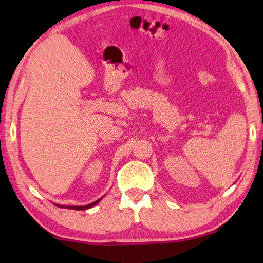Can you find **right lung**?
Returning a JSON list of instances; mask_svg holds the SVG:
<instances>
[{"label": "right lung", "instance_id": "obj_1", "mask_svg": "<svg viewBox=\"0 0 263 263\" xmlns=\"http://www.w3.org/2000/svg\"><path fill=\"white\" fill-rule=\"evenodd\" d=\"M102 198H100V199H97V201H95L94 203H90V204H88V205H83V206H66L67 209H73V210H87V209H90V208H92L95 205V204H97L99 203L100 201H101ZM57 206H60V208H65V206H62V205H59V204H57Z\"/></svg>", "mask_w": 263, "mask_h": 263}]
</instances>
